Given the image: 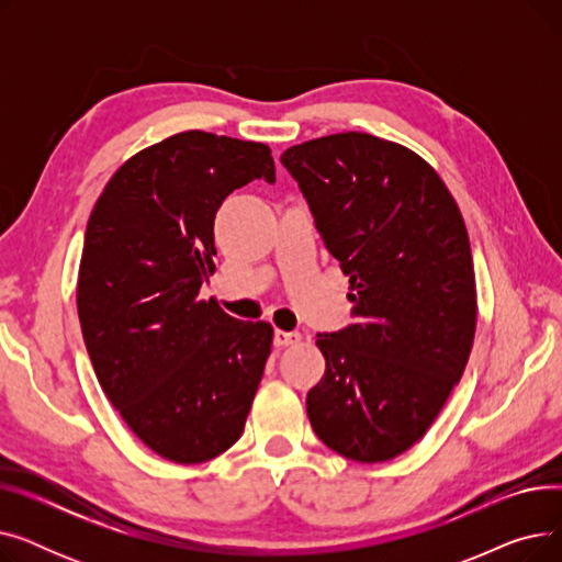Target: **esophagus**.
Returning <instances> with one entry per match:
<instances>
[{"instance_id": "obj_1", "label": "esophagus", "mask_w": 562, "mask_h": 562, "mask_svg": "<svg viewBox=\"0 0 562 562\" xmlns=\"http://www.w3.org/2000/svg\"><path fill=\"white\" fill-rule=\"evenodd\" d=\"M301 341V333H286V330H276L273 344L276 346H293Z\"/></svg>"}]
</instances>
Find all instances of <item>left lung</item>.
Segmentation results:
<instances>
[{
    "instance_id": "8db88e82",
    "label": "left lung",
    "mask_w": 562,
    "mask_h": 562,
    "mask_svg": "<svg viewBox=\"0 0 562 562\" xmlns=\"http://www.w3.org/2000/svg\"><path fill=\"white\" fill-rule=\"evenodd\" d=\"M296 177L358 323L318 335L326 373L307 394L323 445L385 462L426 435L476 333V276L458 202L409 147L364 132L293 145Z\"/></svg>"
}]
</instances>
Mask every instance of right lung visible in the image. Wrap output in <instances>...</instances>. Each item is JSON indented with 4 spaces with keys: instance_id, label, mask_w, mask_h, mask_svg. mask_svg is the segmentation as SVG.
I'll return each mask as SVG.
<instances>
[{
    "instance_id": "obj_1",
    "label": "right lung",
    "mask_w": 562,
    "mask_h": 562,
    "mask_svg": "<svg viewBox=\"0 0 562 562\" xmlns=\"http://www.w3.org/2000/svg\"><path fill=\"white\" fill-rule=\"evenodd\" d=\"M271 147L180 132L113 172L86 225L77 312L100 387L157 456L198 464L241 437L273 326L198 299L214 276V218Z\"/></svg>"
}]
</instances>
